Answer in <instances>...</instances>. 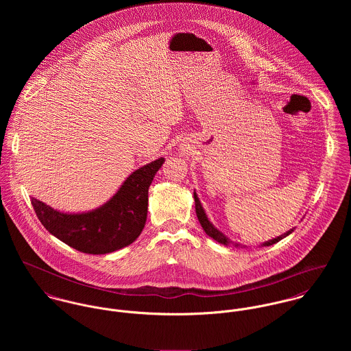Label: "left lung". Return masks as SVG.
I'll return each instance as SVG.
<instances>
[{"label":"left lung","mask_w":351,"mask_h":351,"mask_svg":"<svg viewBox=\"0 0 351 351\" xmlns=\"http://www.w3.org/2000/svg\"><path fill=\"white\" fill-rule=\"evenodd\" d=\"M193 197H195V205H196V215H197V219H199V221H200L201 227H202V230L205 231V234L208 235V237H210L212 239H215L216 242H219L220 245H224V246H235V247H241L242 245H239V243H234L231 239H228L221 231H219L212 223H210V220L208 219V216H206V213H205V209H204V206H202V204H201L200 199H199V196H197V193H196V191L193 192ZM295 231V228H291L289 231H287L285 234H282V235H280V237H277V238H273V239H270V241H267V242H265V243H262L261 245V247H266V246H271V245H274V243H277V242H280L281 239H284V238H287L288 235H291L292 232ZM242 247H246V246H242Z\"/></svg>","instance_id":"left-lung-1"}]
</instances>
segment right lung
Segmentation results:
<instances>
[{"mask_svg":"<svg viewBox=\"0 0 351 351\" xmlns=\"http://www.w3.org/2000/svg\"><path fill=\"white\" fill-rule=\"evenodd\" d=\"M163 162L165 158H158L132 171L99 208L70 213L34 199V209L50 234L75 250L86 254L120 250L135 242L145 228L149 188Z\"/></svg>","mask_w":351,"mask_h":351,"instance_id":"obj_1","label":"right lung"}]
</instances>
